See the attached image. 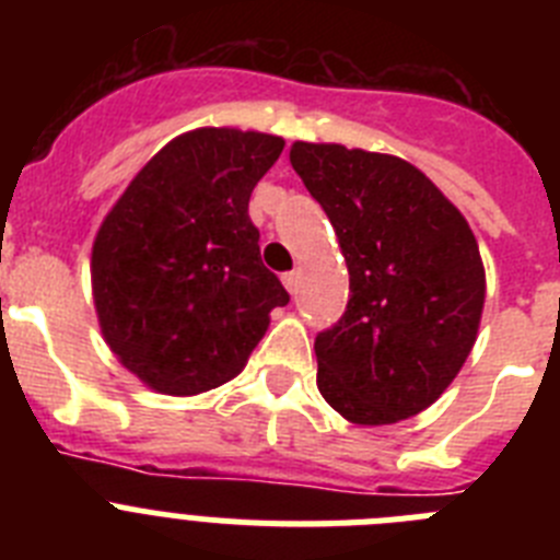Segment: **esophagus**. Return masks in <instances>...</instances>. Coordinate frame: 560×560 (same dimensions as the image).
Here are the masks:
<instances>
[{"label": "esophagus", "mask_w": 560, "mask_h": 560, "mask_svg": "<svg viewBox=\"0 0 560 560\" xmlns=\"http://www.w3.org/2000/svg\"><path fill=\"white\" fill-rule=\"evenodd\" d=\"M283 285L289 289V294H296V285H300V271H289V275H283Z\"/></svg>", "instance_id": "obj_1"}]
</instances>
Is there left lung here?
<instances>
[{"mask_svg": "<svg viewBox=\"0 0 560 560\" xmlns=\"http://www.w3.org/2000/svg\"><path fill=\"white\" fill-rule=\"evenodd\" d=\"M291 167L328 212L350 300L316 336V387L359 427L432 407L459 373L485 305V266L463 212L389 153L294 142Z\"/></svg>", "mask_w": 560, "mask_h": 560, "instance_id": "1", "label": "left lung"}]
</instances>
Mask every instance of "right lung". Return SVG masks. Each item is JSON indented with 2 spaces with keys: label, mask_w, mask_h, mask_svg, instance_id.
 <instances>
[{
  "label": "right lung",
  "mask_w": 560,
  "mask_h": 560,
  "mask_svg": "<svg viewBox=\"0 0 560 560\" xmlns=\"http://www.w3.org/2000/svg\"><path fill=\"white\" fill-rule=\"evenodd\" d=\"M283 137L196 128L167 142L108 210L92 246L103 339L162 395H199L246 368L289 291L260 260L249 196Z\"/></svg>",
  "instance_id": "obj_1"
}]
</instances>
